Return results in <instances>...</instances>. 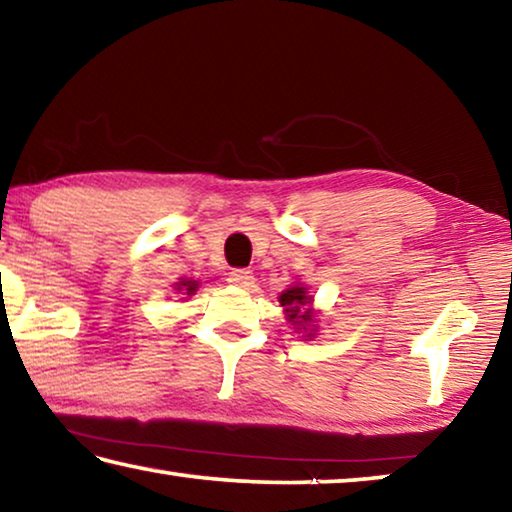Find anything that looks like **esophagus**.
I'll return each mask as SVG.
<instances>
[{
	"mask_svg": "<svg viewBox=\"0 0 512 512\" xmlns=\"http://www.w3.org/2000/svg\"><path fill=\"white\" fill-rule=\"evenodd\" d=\"M230 284H235L239 289H250L255 284V275L250 271H244V268H237V271H232L228 277Z\"/></svg>",
	"mask_w": 512,
	"mask_h": 512,
	"instance_id": "obj_1",
	"label": "esophagus"
}]
</instances>
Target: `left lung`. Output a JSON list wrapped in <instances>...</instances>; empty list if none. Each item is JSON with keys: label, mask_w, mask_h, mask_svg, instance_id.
<instances>
[{"label": "left lung", "mask_w": 512, "mask_h": 512, "mask_svg": "<svg viewBox=\"0 0 512 512\" xmlns=\"http://www.w3.org/2000/svg\"><path fill=\"white\" fill-rule=\"evenodd\" d=\"M280 305L284 307L287 323L293 327V332L300 334V339H314L318 332V311L314 309V296L302 282H293L289 289L280 293Z\"/></svg>", "instance_id": "left-lung-1"}]
</instances>
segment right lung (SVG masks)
I'll return each mask as SVG.
<instances>
[{
	"instance_id": "add662e5",
	"label": "right lung",
	"mask_w": 512,
	"mask_h": 512,
	"mask_svg": "<svg viewBox=\"0 0 512 512\" xmlns=\"http://www.w3.org/2000/svg\"><path fill=\"white\" fill-rule=\"evenodd\" d=\"M198 284H201V282L192 280V277H180V280L173 284V291L183 296L180 300H185V298H192L194 296V293L198 291Z\"/></svg>"
}]
</instances>
